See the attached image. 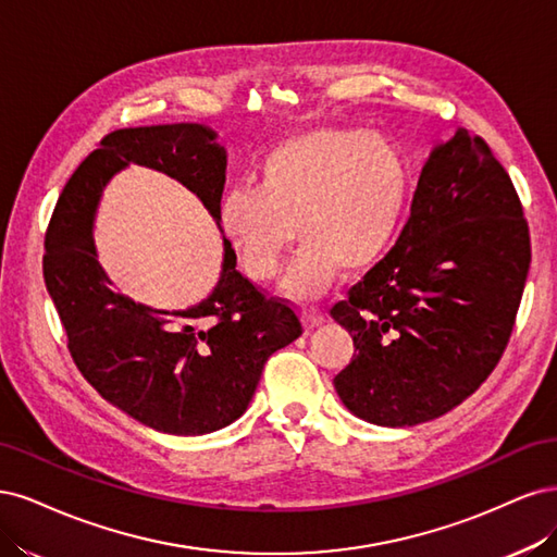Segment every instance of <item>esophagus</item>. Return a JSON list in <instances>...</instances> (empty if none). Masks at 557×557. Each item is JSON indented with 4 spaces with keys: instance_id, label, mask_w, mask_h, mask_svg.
Listing matches in <instances>:
<instances>
[{
    "instance_id": "34e87169",
    "label": "esophagus",
    "mask_w": 557,
    "mask_h": 557,
    "mask_svg": "<svg viewBox=\"0 0 557 557\" xmlns=\"http://www.w3.org/2000/svg\"><path fill=\"white\" fill-rule=\"evenodd\" d=\"M324 321H326V317L321 314V312H317V310H302V324H305V329H308V331L319 329L321 324H324Z\"/></svg>"
}]
</instances>
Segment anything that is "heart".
<instances>
[{
	"label": "heart",
	"instance_id": "obj_1",
	"mask_svg": "<svg viewBox=\"0 0 557 557\" xmlns=\"http://www.w3.org/2000/svg\"><path fill=\"white\" fill-rule=\"evenodd\" d=\"M405 201L407 166L391 140L321 127L277 143L261 159L255 189L224 194L220 222L255 280L275 277L298 236L282 289L308 300L329 289L339 268L363 273L382 261Z\"/></svg>",
	"mask_w": 557,
	"mask_h": 557
}]
</instances>
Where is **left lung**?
I'll return each mask as SVG.
<instances>
[{
    "instance_id": "left-lung-1",
    "label": "left lung",
    "mask_w": 557,
    "mask_h": 557,
    "mask_svg": "<svg viewBox=\"0 0 557 557\" xmlns=\"http://www.w3.org/2000/svg\"><path fill=\"white\" fill-rule=\"evenodd\" d=\"M530 271V231L488 143L458 129L433 148L391 252L331 317L354 339L333 384L374 425L451 411L507 349Z\"/></svg>"
}]
</instances>
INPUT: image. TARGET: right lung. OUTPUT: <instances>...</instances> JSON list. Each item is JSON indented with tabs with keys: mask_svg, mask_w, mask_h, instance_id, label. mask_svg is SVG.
<instances>
[{
	"mask_svg": "<svg viewBox=\"0 0 557 557\" xmlns=\"http://www.w3.org/2000/svg\"><path fill=\"white\" fill-rule=\"evenodd\" d=\"M129 164L183 183L220 226L226 152L218 134L194 122L117 129L83 159L52 210L48 294L71 358L101 398L159 433H214L245 414L268 356L302 333L300 319L236 271L226 238L218 286L187 310H154L111 289L92 228L103 187Z\"/></svg>",
	"mask_w": 557,
	"mask_h": 557,
	"instance_id": "add662e5",
	"label": "right lung"
}]
</instances>
